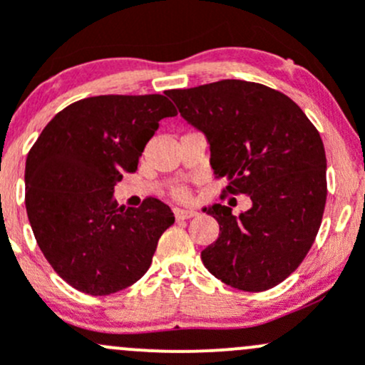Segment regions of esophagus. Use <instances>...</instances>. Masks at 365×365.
Here are the masks:
<instances>
[{
	"instance_id": "obj_1",
	"label": "esophagus",
	"mask_w": 365,
	"mask_h": 365,
	"mask_svg": "<svg viewBox=\"0 0 365 365\" xmlns=\"http://www.w3.org/2000/svg\"><path fill=\"white\" fill-rule=\"evenodd\" d=\"M197 212H194V210H187V208H175V217L178 220H183V219H190V217H196Z\"/></svg>"
}]
</instances>
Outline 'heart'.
<instances>
[{"instance_id": "obj_1", "label": "heart", "mask_w": 365, "mask_h": 365, "mask_svg": "<svg viewBox=\"0 0 365 365\" xmlns=\"http://www.w3.org/2000/svg\"><path fill=\"white\" fill-rule=\"evenodd\" d=\"M175 196L180 197V200H187V196H189V192H187V189H183V187H180V189L175 190Z\"/></svg>"}]
</instances>
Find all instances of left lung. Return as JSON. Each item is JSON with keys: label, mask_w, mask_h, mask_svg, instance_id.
<instances>
[{"label": "left lung", "mask_w": 365, "mask_h": 365, "mask_svg": "<svg viewBox=\"0 0 365 365\" xmlns=\"http://www.w3.org/2000/svg\"><path fill=\"white\" fill-rule=\"evenodd\" d=\"M165 95L206 138L213 175L227 180V192L252 203L238 217L220 203L203 208L219 222L203 264L231 288H274L297 270L322 224L327 157L318 130L292 98L249 81Z\"/></svg>", "instance_id": "8db88e82"}]
</instances>
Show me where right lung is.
I'll return each mask as SVG.
<instances>
[{"label": "right lung", "mask_w": 365, "mask_h": 365, "mask_svg": "<svg viewBox=\"0 0 365 365\" xmlns=\"http://www.w3.org/2000/svg\"><path fill=\"white\" fill-rule=\"evenodd\" d=\"M164 95H98L58 113L26 159V212L51 267L72 288L102 297L146 274L160 235L175 222L157 197L120 206L114 185L138 169L162 118Z\"/></svg>", "instance_id": "right-lung-1"}]
</instances>
